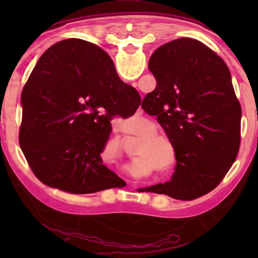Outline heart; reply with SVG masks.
<instances>
[{
    "instance_id": "b5f03b06",
    "label": "heart",
    "mask_w": 258,
    "mask_h": 258,
    "mask_svg": "<svg viewBox=\"0 0 258 258\" xmlns=\"http://www.w3.org/2000/svg\"><path fill=\"white\" fill-rule=\"evenodd\" d=\"M157 127L155 124L149 123V121L143 120L141 127L135 131L133 134H142L144 135L140 138L142 143H140L138 147V154H146L148 157H150L152 160H160L163 159L166 155V150L164 146L159 141L171 142L168 135L164 132H158L156 131Z\"/></svg>"
}]
</instances>
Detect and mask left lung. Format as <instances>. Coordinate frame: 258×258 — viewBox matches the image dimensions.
Listing matches in <instances>:
<instances>
[{"instance_id":"1","label":"left lung","mask_w":258,"mask_h":258,"mask_svg":"<svg viewBox=\"0 0 258 258\" xmlns=\"http://www.w3.org/2000/svg\"><path fill=\"white\" fill-rule=\"evenodd\" d=\"M108 66L113 62L101 50ZM157 86L142 101L157 116L175 150L171 181L142 191L192 200L220 184L237 158L241 107L232 77L221 56L194 38H177L158 47L149 60Z\"/></svg>"}]
</instances>
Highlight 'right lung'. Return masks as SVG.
I'll use <instances>...</instances> for the list:
<instances>
[{"mask_svg":"<svg viewBox=\"0 0 258 258\" xmlns=\"http://www.w3.org/2000/svg\"><path fill=\"white\" fill-rule=\"evenodd\" d=\"M140 103L138 91L106 64L97 45L68 38L49 47L21 93L19 143L35 176L74 195L124 185L101 154L112 117L127 118Z\"/></svg>","mask_w":258,"mask_h":258,"instance_id":"1","label":"right lung"}]
</instances>
